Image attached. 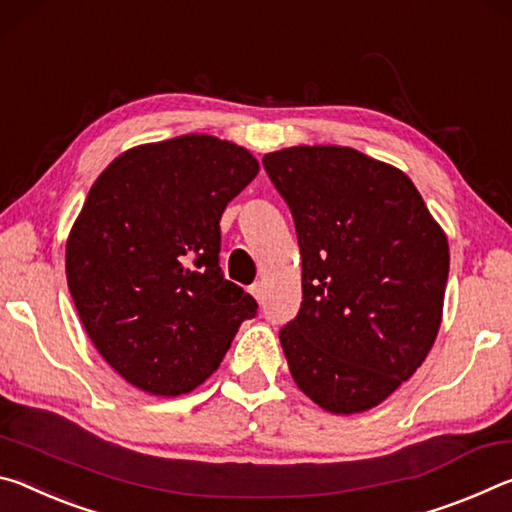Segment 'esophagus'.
I'll list each match as a JSON object with an SVG mask.
<instances>
[{"label": "esophagus", "mask_w": 512, "mask_h": 512, "mask_svg": "<svg viewBox=\"0 0 512 512\" xmlns=\"http://www.w3.org/2000/svg\"><path fill=\"white\" fill-rule=\"evenodd\" d=\"M249 292H251V297L258 301V304H263V283L261 281H256L254 286L249 288Z\"/></svg>", "instance_id": "esophagus-1"}]
</instances>
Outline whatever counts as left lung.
<instances>
[{
  "label": "left lung",
  "mask_w": 512,
  "mask_h": 512,
  "mask_svg": "<svg viewBox=\"0 0 512 512\" xmlns=\"http://www.w3.org/2000/svg\"><path fill=\"white\" fill-rule=\"evenodd\" d=\"M301 251L299 315L279 333L297 388L333 415L388 399L429 356L442 322L447 233L399 167L354 147L263 156Z\"/></svg>",
  "instance_id": "8db88e82"
}]
</instances>
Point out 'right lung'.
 Masks as SVG:
<instances>
[{
	"label": "right lung",
	"mask_w": 512,
	"mask_h": 512,
	"mask_svg": "<svg viewBox=\"0 0 512 512\" xmlns=\"http://www.w3.org/2000/svg\"><path fill=\"white\" fill-rule=\"evenodd\" d=\"M261 170L206 133L131 147L99 174L65 245L92 345L133 388L179 397L217 367L256 301L217 265L220 217Z\"/></svg>",
	"instance_id": "right-lung-1"
}]
</instances>
